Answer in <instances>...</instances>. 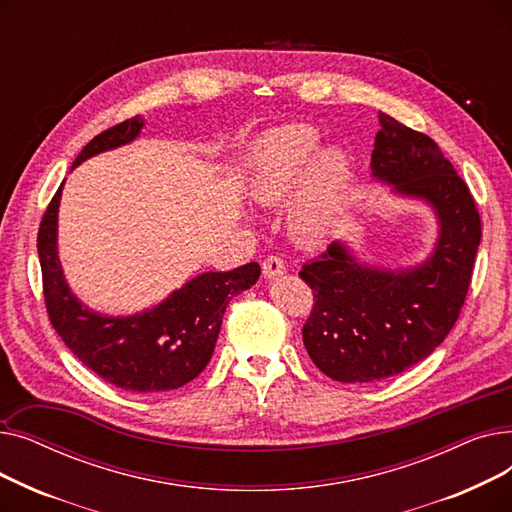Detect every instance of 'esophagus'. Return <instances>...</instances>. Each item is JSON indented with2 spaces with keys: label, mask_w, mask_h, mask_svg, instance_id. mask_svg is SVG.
Wrapping results in <instances>:
<instances>
[{
  "label": "esophagus",
  "mask_w": 512,
  "mask_h": 512,
  "mask_svg": "<svg viewBox=\"0 0 512 512\" xmlns=\"http://www.w3.org/2000/svg\"><path fill=\"white\" fill-rule=\"evenodd\" d=\"M261 270H263V276H265V278L282 276L284 270H286V267H284V259L278 257V255H270L267 259H263Z\"/></svg>",
  "instance_id": "1"
}]
</instances>
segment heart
Wrapping results in <instances>:
<instances>
[{
  "mask_svg": "<svg viewBox=\"0 0 512 512\" xmlns=\"http://www.w3.org/2000/svg\"><path fill=\"white\" fill-rule=\"evenodd\" d=\"M319 149L311 126H284L265 132L251 149L245 188L259 205L286 201L301 184ZM288 213L290 230L305 242L324 238L336 224L351 182V164L344 153L326 151L311 165Z\"/></svg>",
  "mask_w": 512,
  "mask_h": 512,
  "instance_id": "obj_1",
  "label": "heart"
}]
</instances>
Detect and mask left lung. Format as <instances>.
Masks as SVG:
<instances>
[{
    "label": "left lung",
    "instance_id": "obj_1",
    "mask_svg": "<svg viewBox=\"0 0 512 512\" xmlns=\"http://www.w3.org/2000/svg\"><path fill=\"white\" fill-rule=\"evenodd\" d=\"M380 124L371 174L432 205L440 238L413 270L361 265L342 242L303 263L299 276L313 290L305 348L344 384L386 380L436 351L461 315L481 240L475 199L436 141L382 112Z\"/></svg>",
    "mask_w": 512,
    "mask_h": 512
}]
</instances>
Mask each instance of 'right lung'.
Listing matches in <instances>:
<instances>
[{
    "label": "right lung",
    "instance_id": "add662e5",
    "mask_svg": "<svg viewBox=\"0 0 512 512\" xmlns=\"http://www.w3.org/2000/svg\"><path fill=\"white\" fill-rule=\"evenodd\" d=\"M141 128L143 118L134 116L103 130L78 153L72 168L130 143ZM60 197L62 186L49 201L37 234L43 297L53 330L80 363L122 390L168 392L195 380L213 355L228 303L257 282L259 263L201 274L145 313L99 315L78 303L62 274L56 247Z\"/></svg>",
    "mask_w": 512,
    "mask_h": 512
}]
</instances>
